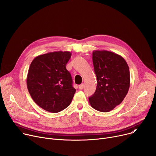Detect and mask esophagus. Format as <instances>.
I'll list each match as a JSON object with an SVG mask.
<instances>
[{"label": "esophagus", "instance_id": "esophagus-1", "mask_svg": "<svg viewBox=\"0 0 156 156\" xmlns=\"http://www.w3.org/2000/svg\"><path fill=\"white\" fill-rule=\"evenodd\" d=\"M83 88H84V84H83V83L81 84V85H80L78 86V88H79L80 90H82V89H83Z\"/></svg>", "mask_w": 156, "mask_h": 156}]
</instances>
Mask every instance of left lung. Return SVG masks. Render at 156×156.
<instances>
[{
    "mask_svg": "<svg viewBox=\"0 0 156 156\" xmlns=\"http://www.w3.org/2000/svg\"><path fill=\"white\" fill-rule=\"evenodd\" d=\"M92 60L97 88L89 97V102L97 111L109 112L119 105L128 94L129 67L122 56L108 51H94Z\"/></svg>",
    "mask_w": 156,
    "mask_h": 156,
    "instance_id": "8db88e82",
    "label": "left lung"
}]
</instances>
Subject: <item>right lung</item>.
I'll list each match as a JSON object with an SVG mask.
<instances>
[{"label": "right lung", "instance_id": "right-lung-1", "mask_svg": "<svg viewBox=\"0 0 156 156\" xmlns=\"http://www.w3.org/2000/svg\"><path fill=\"white\" fill-rule=\"evenodd\" d=\"M71 56L68 51L48 52L36 57L28 72V92L41 108L58 112L66 109L72 101L76 89L66 64Z\"/></svg>", "mask_w": 156, "mask_h": 156}]
</instances>
